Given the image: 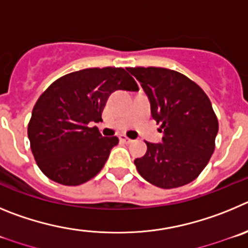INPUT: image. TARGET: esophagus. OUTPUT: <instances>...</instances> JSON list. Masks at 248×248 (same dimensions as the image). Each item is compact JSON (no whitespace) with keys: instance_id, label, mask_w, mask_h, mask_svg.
Returning <instances> with one entry per match:
<instances>
[{"instance_id":"34e87169","label":"esophagus","mask_w":248,"mask_h":248,"mask_svg":"<svg viewBox=\"0 0 248 248\" xmlns=\"http://www.w3.org/2000/svg\"><path fill=\"white\" fill-rule=\"evenodd\" d=\"M119 138H120V140H121L122 143H132V142H133L132 140H129V138L126 137L124 135H121Z\"/></svg>"}]
</instances>
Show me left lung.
I'll return each instance as SVG.
<instances>
[{"label":"left lung","mask_w":248,"mask_h":248,"mask_svg":"<svg viewBox=\"0 0 248 248\" xmlns=\"http://www.w3.org/2000/svg\"><path fill=\"white\" fill-rule=\"evenodd\" d=\"M148 96L152 117L160 124L162 143L146 142L136 158L138 173L158 188L171 189L198 178L215 149L218 122L199 85L164 68H127Z\"/></svg>","instance_id":"8db88e82"}]
</instances>
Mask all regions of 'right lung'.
<instances>
[{
  "label": "right lung",
  "mask_w": 248,
  "mask_h": 248,
  "mask_svg": "<svg viewBox=\"0 0 248 248\" xmlns=\"http://www.w3.org/2000/svg\"><path fill=\"white\" fill-rule=\"evenodd\" d=\"M116 90L138 91L122 68H89L55 80L35 102L28 124L31 149L49 179L80 185L102 169L119 138L102 137L93 122L101 121Z\"/></svg>",
  "instance_id": "right-lung-1"
}]
</instances>
